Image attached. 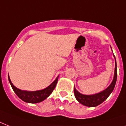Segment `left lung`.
Here are the masks:
<instances>
[{"label":"left lung","instance_id":"1","mask_svg":"<svg viewBox=\"0 0 126 126\" xmlns=\"http://www.w3.org/2000/svg\"><path fill=\"white\" fill-rule=\"evenodd\" d=\"M117 67H116V62L115 64V70H114V79L112 83L106 90L103 92H100L99 94L92 95H86L80 94L76 89H74V94L77 100L80 103L82 104L83 105L94 107L96 106L101 104L103 101H105L108 97L110 95L112 92L113 91L114 86H115L116 79H117Z\"/></svg>","mask_w":126,"mask_h":126}]
</instances>
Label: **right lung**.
<instances>
[{
  "instance_id": "add662e5",
  "label": "right lung",
  "mask_w": 126,
  "mask_h": 126,
  "mask_svg": "<svg viewBox=\"0 0 126 126\" xmlns=\"http://www.w3.org/2000/svg\"><path fill=\"white\" fill-rule=\"evenodd\" d=\"M8 80L14 92L16 93L17 95L23 101L26 102V103H40L44 100H45L52 93L57 82V78L56 80L51 85H49L47 88H45L44 90L35 91V92H27V91H23V90L16 88L11 82L9 76Z\"/></svg>"
}]
</instances>
